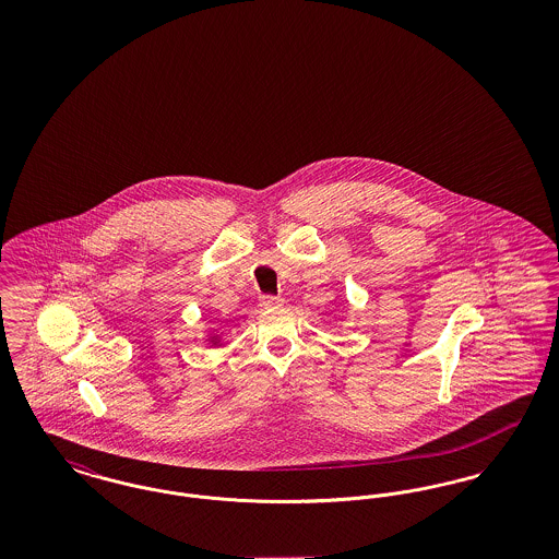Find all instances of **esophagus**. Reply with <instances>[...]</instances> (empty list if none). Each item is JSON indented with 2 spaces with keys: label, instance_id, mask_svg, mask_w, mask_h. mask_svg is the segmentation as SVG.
Masks as SVG:
<instances>
[{
  "label": "esophagus",
  "instance_id": "34e87169",
  "mask_svg": "<svg viewBox=\"0 0 559 559\" xmlns=\"http://www.w3.org/2000/svg\"><path fill=\"white\" fill-rule=\"evenodd\" d=\"M262 306H264V308L283 306V297H278V295H262Z\"/></svg>",
  "mask_w": 559,
  "mask_h": 559
}]
</instances>
